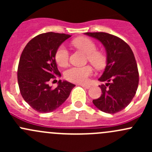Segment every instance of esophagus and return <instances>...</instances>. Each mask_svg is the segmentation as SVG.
I'll list each match as a JSON object with an SVG mask.
<instances>
[{"mask_svg": "<svg viewBox=\"0 0 152 152\" xmlns=\"http://www.w3.org/2000/svg\"><path fill=\"white\" fill-rule=\"evenodd\" d=\"M81 86H82V87H84V88L85 89H89L90 87V85H80Z\"/></svg>", "mask_w": 152, "mask_h": 152, "instance_id": "esophagus-1", "label": "esophagus"}]
</instances>
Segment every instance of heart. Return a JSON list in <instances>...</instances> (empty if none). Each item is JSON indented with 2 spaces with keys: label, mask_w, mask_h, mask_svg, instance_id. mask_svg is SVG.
<instances>
[{
  "label": "heart",
  "mask_w": 152,
  "mask_h": 152,
  "mask_svg": "<svg viewBox=\"0 0 152 152\" xmlns=\"http://www.w3.org/2000/svg\"><path fill=\"white\" fill-rule=\"evenodd\" d=\"M78 48L87 53V59L97 68H102L106 64V56L103 52L96 50V45L91 39L81 37L73 41ZM55 60L61 67L66 66L69 60L68 50L64 45H60L55 53ZM93 67L90 65L83 67H72L66 70L65 77L70 82L78 84H86L89 77L93 74Z\"/></svg>",
  "instance_id": "obj_1"
}]
</instances>
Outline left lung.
Returning <instances> with one entry per match:
<instances>
[{"label":"left lung","instance_id":"obj_1","mask_svg":"<svg viewBox=\"0 0 152 152\" xmlns=\"http://www.w3.org/2000/svg\"><path fill=\"white\" fill-rule=\"evenodd\" d=\"M85 34L100 41L107 52V65L99 79L107 83L99 86L102 94L93 100V104L106 113H118L129 104L138 87V69L134 53L126 42L113 34L105 32Z\"/></svg>","mask_w":152,"mask_h":152}]
</instances>
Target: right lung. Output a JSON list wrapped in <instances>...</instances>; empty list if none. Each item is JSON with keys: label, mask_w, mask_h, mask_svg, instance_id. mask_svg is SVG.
<instances>
[{"label": "right lung", "mask_w": 152, "mask_h": 152, "mask_svg": "<svg viewBox=\"0 0 152 152\" xmlns=\"http://www.w3.org/2000/svg\"><path fill=\"white\" fill-rule=\"evenodd\" d=\"M70 35L48 32L31 39L24 48L18 69V82L21 96L36 111L50 113L68 98L75 85L59 80L52 89L49 82L61 76L55 60L59 45Z\"/></svg>", "instance_id": "add662e5"}]
</instances>
